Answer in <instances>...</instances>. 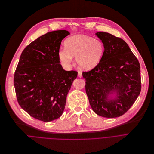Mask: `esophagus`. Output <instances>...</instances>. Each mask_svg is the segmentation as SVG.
I'll list each match as a JSON object with an SVG mask.
<instances>
[{"label":"esophagus","instance_id":"obj_1","mask_svg":"<svg viewBox=\"0 0 154 154\" xmlns=\"http://www.w3.org/2000/svg\"><path fill=\"white\" fill-rule=\"evenodd\" d=\"M78 77H79V78H82V72H78Z\"/></svg>","mask_w":154,"mask_h":154}]
</instances>
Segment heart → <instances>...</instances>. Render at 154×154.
I'll return each instance as SVG.
<instances>
[{"label":"heart","instance_id":"b5f03b06","mask_svg":"<svg viewBox=\"0 0 154 154\" xmlns=\"http://www.w3.org/2000/svg\"><path fill=\"white\" fill-rule=\"evenodd\" d=\"M65 48L60 49L58 55L65 65L69 64L72 57H76L78 67L90 70L95 67L102 59L104 47L101 41L86 35H75L65 42Z\"/></svg>","mask_w":154,"mask_h":154}]
</instances>
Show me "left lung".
<instances>
[{"label": "left lung", "mask_w": 154, "mask_h": 154, "mask_svg": "<svg viewBox=\"0 0 154 154\" xmlns=\"http://www.w3.org/2000/svg\"><path fill=\"white\" fill-rule=\"evenodd\" d=\"M96 35L104 47L100 63L82 73L90 106L97 115L116 118L125 114L139 96L141 88L140 65L128 44L106 32ZM116 94L113 99L109 97Z\"/></svg>", "instance_id": "8db88e82"}]
</instances>
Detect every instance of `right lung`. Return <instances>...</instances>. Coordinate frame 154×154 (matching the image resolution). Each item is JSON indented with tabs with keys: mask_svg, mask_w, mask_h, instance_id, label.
I'll return each instance as SVG.
<instances>
[{
	"mask_svg": "<svg viewBox=\"0 0 154 154\" xmlns=\"http://www.w3.org/2000/svg\"><path fill=\"white\" fill-rule=\"evenodd\" d=\"M66 30L48 32L23 50L14 76L17 102L31 116L48 122L59 118L76 71H66L59 63L61 41Z\"/></svg>",
	"mask_w": 154,
	"mask_h": 154,
	"instance_id": "right-lung-1",
	"label": "right lung"
}]
</instances>
